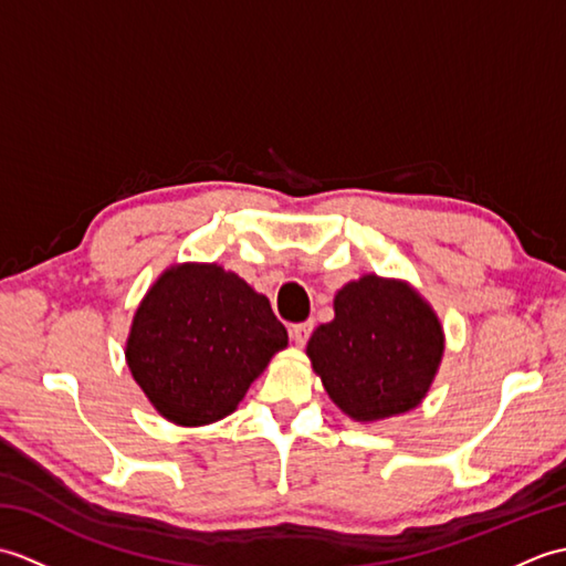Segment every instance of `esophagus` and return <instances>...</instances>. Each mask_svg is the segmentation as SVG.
I'll list each match as a JSON object with an SVG mask.
<instances>
[{"mask_svg": "<svg viewBox=\"0 0 566 566\" xmlns=\"http://www.w3.org/2000/svg\"><path fill=\"white\" fill-rule=\"evenodd\" d=\"M311 331H314V323L304 321V323H294V326L290 328V335H292V340H294L296 345H306Z\"/></svg>", "mask_w": 566, "mask_h": 566, "instance_id": "obj_1", "label": "esophagus"}]
</instances>
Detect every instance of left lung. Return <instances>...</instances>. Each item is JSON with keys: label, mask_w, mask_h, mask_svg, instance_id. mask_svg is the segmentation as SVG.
Listing matches in <instances>:
<instances>
[{"label": "left lung", "mask_w": 566, "mask_h": 566, "mask_svg": "<svg viewBox=\"0 0 566 566\" xmlns=\"http://www.w3.org/2000/svg\"><path fill=\"white\" fill-rule=\"evenodd\" d=\"M442 328L411 286L367 274L335 294V318L306 353L331 399L355 420L411 411L436 377Z\"/></svg>", "instance_id": "left-lung-1"}]
</instances>
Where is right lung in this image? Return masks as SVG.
<instances>
[{
    "label": "right lung",
    "instance_id": "1",
    "mask_svg": "<svg viewBox=\"0 0 566 566\" xmlns=\"http://www.w3.org/2000/svg\"><path fill=\"white\" fill-rule=\"evenodd\" d=\"M284 347L286 331L268 296L219 264H179L140 302L126 359L167 420L207 426L235 411Z\"/></svg>",
    "mask_w": 566,
    "mask_h": 566
}]
</instances>
